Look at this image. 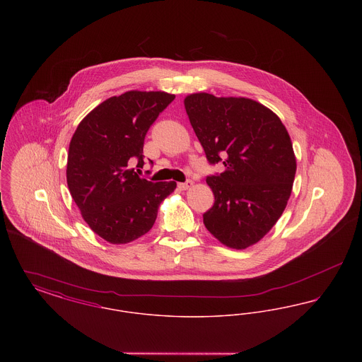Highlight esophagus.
Here are the masks:
<instances>
[{"mask_svg": "<svg viewBox=\"0 0 362 362\" xmlns=\"http://www.w3.org/2000/svg\"><path fill=\"white\" fill-rule=\"evenodd\" d=\"M192 180H187V182H185V183H179L177 185V187L180 189H189V187H192Z\"/></svg>", "mask_w": 362, "mask_h": 362, "instance_id": "1", "label": "esophagus"}]
</instances>
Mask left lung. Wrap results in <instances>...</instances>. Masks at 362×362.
I'll use <instances>...</instances> for the list:
<instances>
[{
  "mask_svg": "<svg viewBox=\"0 0 362 362\" xmlns=\"http://www.w3.org/2000/svg\"><path fill=\"white\" fill-rule=\"evenodd\" d=\"M185 107L209 163L225 167L206 177L214 205L204 224L229 248L254 245L276 225L292 192L297 165L289 133L252 99L199 92L186 96Z\"/></svg>",
  "mask_w": 362,
  "mask_h": 362,
  "instance_id": "8db88e82",
  "label": "left lung"
}]
</instances>
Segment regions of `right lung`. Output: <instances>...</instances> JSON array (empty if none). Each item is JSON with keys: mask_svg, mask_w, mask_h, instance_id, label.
<instances>
[{"mask_svg": "<svg viewBox=\"0 0 362 362\" xmlns=\"http://www.w3.org/2000/svg\"><path fill=\"white\" fill-rule=\"evenodd\" d=\"M175 95L129 90L95 107L69 145L66 180L89 228L111 244H126L151 230L175 182H149L133 165L144 161V139ZM152 163V161H151Z\"/></svg>", "mask_w": 362, "mask_h": 362, "instance_id": "obj_1", "label": "right lung"}]
</instances>
